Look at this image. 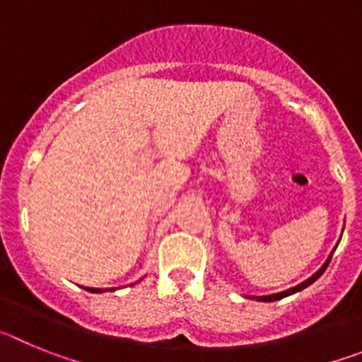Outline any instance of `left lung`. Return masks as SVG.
<instances>
[{
    "mask_svg": "<svg viewBox=\"0 0 362 362\" xmlns=\"http://www.w3.org/2000/svg\"><path fill=\"white\" fill-rule=\"evenodd\" d=\"M330 261H332V255H330V257H328V261H326V263H325V267H322L321 270L317 272V274H313V276L310 277V279H306L305 283H300L299 286H296V288H290V290H286V292H281V293H274V296L255 297V299H259V300H264V303H272V300H279V299H283V297H286V296H292V293H296V292H299V290L306 288V286H310V284H312L313 281H317L319 277H321L322 274H325V270H326V268H328V264H330Z\"/></svg>",
    "mask_w": 362,
    "mask_h": 362,
    "instance_id": "1",
    "label": "left lung"
}]
</instances>
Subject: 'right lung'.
Here are the masks:
<instances>
[{
  "mask_svg": "<svg viewBox=\"0 0 362 362\" xmlns=\"http://www.w3.org/2000/svg\"><path fill=\"white\" fill-rule=\"evenodd\" d=\"M86 290H88V292H94V293L101 292V290H99V288H86Z\"/></svg>",
  "mask_w": 362,
  "mask_h": 362,
  "instance_id": "add662e5",
  "label": "right lung"
}]
</instances>
